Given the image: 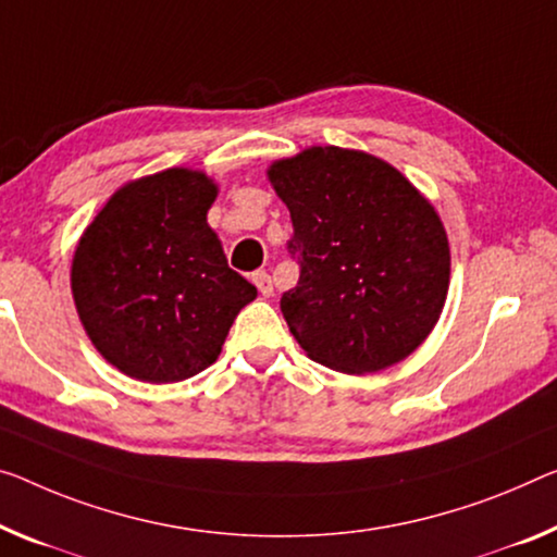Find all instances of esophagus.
Wrapping results in <instances>:
<instances>
[{
    "mask_svg": "<svg viewBox=\"0 0 557 557\" xmlns=\"http://www.w3.org/2000/svg\"><path fill=\"white\" fill-rule=\"evenodd\" d=\"M253 284H256V288H259V294L261 296H271L273 294V284H271V276H269V271H256L253 273Z\"/></svg>",
    "mask_w": 557,
    "mask_h": 557,
    "instance_id": "34e87169",
    "label": "esophagus"
}]
</instances>
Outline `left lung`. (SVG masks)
<instances>
[{
	"instance_id": "8db88e82",
	"label": "left lung",
	"mask_w": 557,
	"mask_h": 557,
	"mask_svg": "<svg viewBox=\"0 0 557 557\" xmlns=\"http://www.w3.org/2000/svg\"><path fill=\"white\" fill-rule=\"evenodd\" d=\"M294 221L298 284L281 313L311 361L379 373L435 329L450 284V246L433 203L373 153L308 147L267 171Z\"/></svg>"
}]
</instances>
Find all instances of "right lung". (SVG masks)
Masks as SVG:
<instances>
[{"instance_id": "1", "label": "right lung", "mask_w": 557, "mask_h": 557, "mask_svg": "<svg viewBox=\"0 0 557 557\" xmlns=\"http://www.w3.org/2000/svg\"><path fill=\"white\" fill-rule=\"evenodd\" d=\"M216 194L199 169L134 178L76 244V313L94 348L129 379L178 383L201 373L256 298L207 221Z\"/></svg>"}]
</instances>
